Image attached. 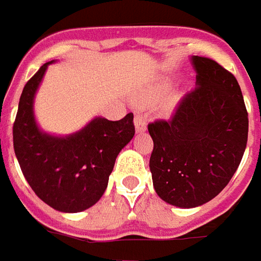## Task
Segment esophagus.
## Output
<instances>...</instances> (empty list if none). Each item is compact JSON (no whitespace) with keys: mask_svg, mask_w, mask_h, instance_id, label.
<instances>
[{"mask_svg":"<svg viewBox=\"0 0 261 261\" xmlns=\"http://www.w3.org/2000/svg\"><path fill=\"white\" fill-rule=\"evenodd\" d=\"M146 126H147V122H146L145 116L138 115L135 116V127H136V132H145L146 130Z\"/></svg>","mask_w":261,"mask_h":261,"instance_id":"34e87169","label":"esophagus"}]
</instances>
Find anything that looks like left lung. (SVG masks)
Listing matches in <instances>:
<instances>
[{"label": "left lung", "instance_id": "1", "mask_svg": "<svg viewBox=\"0 0 261 261\" xmlns=\"http://www.w3.org/2000/svg\"><path fill=\"white\" fill-rule=\"evenodd\" d=\"M195 88L170 119L147 125L153 139L150 171L160 198L194 208L228 186L245 153L249 118L234 75L210 57L194 56Z\"/></svg>", "mask_w": 261, "mask_h": 261}]
</instances>
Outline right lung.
<instances>
[{"label": "right lung", "instance_id": "right-lung-1", "mask_svg": "<svg viewBox=\"0 0 261 261\" xmlns=\"http://www.w3.org/2000/svg\"><path fill=\"white\" fill-rule=\"evenodd\" d=\"M50 63H45L23 87L12 127L14 150L39 198L57 211L80 212L105 193L116 156L134 138V114L119 121L95 118L66 138L40 132L33 118V97Z\"/></svg>", "mask_w": 261, "mask_h": 261}]
</instances>
